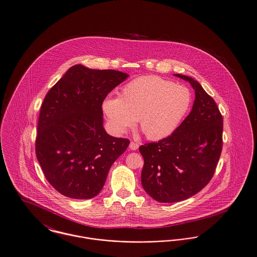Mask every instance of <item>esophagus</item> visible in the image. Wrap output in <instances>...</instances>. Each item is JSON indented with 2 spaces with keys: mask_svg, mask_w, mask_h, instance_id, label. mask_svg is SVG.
Wrapping results in <instances>:
<instances>
[{
  "mask_svg": "<svg viewBox=\"0 0 257 257\" xmlns=\"http://www.w3.org/2000/svg\"><path fill=\"white\" fill-rule=\"evenodd\" d=\"M129 147H130V149H131V150H137V149L139 148V145H138L137 143H135V142H131Z\"/></svg>",
  "mask_w": 257,
  "mask_h": 257,
  "instance_id": "34e87169",
  "label": "esophagus"
}]
</instances>
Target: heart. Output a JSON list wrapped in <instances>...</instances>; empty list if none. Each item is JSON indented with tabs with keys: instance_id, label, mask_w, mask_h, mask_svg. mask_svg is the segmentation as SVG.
Here are the masks:
<instances>
[{
	"instance_id": "1",
	"label": "heart",
	"mask_w": 257,
	"mask_h": 257,
	"mask_svg": "<svg viewBox=\"0 0 257 257\" xmlns=\"http://www.w3.org/2000/svg\"><path fill=\"white\" fill-rule=\"evenodd\" d=\"M191 104L192 93L187 86L150 75L127 83L118 97L106 98L102 110L115 134L127 133L139 118L149 140H161L174 132Z\"/></svg>"
}]
</instances>
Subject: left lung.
Here are the masks:
<instances>
[{
  "instance_id": "1",
  "label": "left lung",
  "mask_w": 257,
  "mask_h": 257,
  "mask_svg": "<svg viewBox=\"0 0 257 257\" xmlns=\"http://www.w3.org/2000/svg\"><path fill=\"white\" fill-rule=\"evenodd\" d=\"M196 99L189 115L174 132L156 143L140 147L144 157L142 185L149 196L163 203L185 200L212 179L222 148V116L201 85L181 74Z\"/></svg>"
}]
</instances>
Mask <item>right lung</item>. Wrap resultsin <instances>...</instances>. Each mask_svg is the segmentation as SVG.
I'll list each match as a JSON object with an SVG mask.
<instances>
[{
	"label": "right lung",
	"mask_w": 257,
	"mask_h": 257,
	"mask_svg": "<svg viewBox=\"0 0 257 257\" xmlns=\"http://www.w3.org/2000/svg\"><path fill=\"white\" fill-rule=\"evenodd\" d=\"M128 76L76 64L44 98L36 154L46 179L61 195L97 196L111 165L129 146L128 139L107 134L102 116L104 99Z\"/></svg>",
	"instance_id": "add662e5"
}]
</instances>
